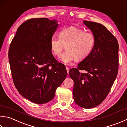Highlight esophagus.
<instances>
[{
  "instance_id": "esophagus-1",
  "label": "esophagus",
  "mask_w": 127,
  "mask_h": 127,
  "mask_svg": "<svg viewBox=\"0 0 127 127\" xmlns=\"http://www.w3.org/2000/svg\"><path fill=\"white\" fill-rule=\"evenodd\" d=\"M66 70H67V72H68V73L69 74V68H68V67H67V66H66Z\"/></svg>"
}]
</instances>
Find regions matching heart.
Wrapping results in <instances>:
<instances>
[{
  "mask_svg": "<svg viewBox=\"0 0 127 127\" xmlns=\"http://www.w3.org/2000/svg\"><path fill=\"white\" fill-rule=\"evenodd\" d=\"M95 44L93 33L75 26L62 29L59 36L52 37L50 40L51 49L56 56H59L65 46L66 51L59 58L66 64L75 59L81 61L86 58L93 51Z\"/></svg>",
  "mask_w": 127,
  "mask_h": 127,
  "instance_id": "1",
  "label": "heart"
}]
</instances>
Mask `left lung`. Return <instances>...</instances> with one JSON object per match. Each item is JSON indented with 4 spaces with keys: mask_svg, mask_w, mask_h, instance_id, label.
<instances>
[{
    "mask_svg": "<svg viewBox=\"0 0 127 127\" xmlns=\"http://www.w3.org/2000/svg\"><path fill=\"white\" fill-rule=\"evenodd\" d=\"M95 38L91 54L79 63L78 68L69 70L74 81L73 97L77 105L84 108H94L105 100L117 75L118 41L103 25L84 20ZM87 71L83 73L80 70Z\"/></svg>",
    "mask_w": 127,
    "mask_h": 127,
    "instance_id": "obj_1",
    "label": "left lung"
}]
</instances>
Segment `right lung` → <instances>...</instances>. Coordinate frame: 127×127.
I'll use <instances>...</instances> for the list:
<instances>
[{
    "mask_svg": "<svg viewBox=\"0 0 127 127\" xmlns=\"http://www.w3.org/2000/svg\"><path fill=\"white\" fill-rule=\"evenodd\" d=\"M58 24L48 18L27 20L17 30L9 50L12 79L21 96L32 102L51 101L67 76L52 53L50 40Z\"/></svg>",
    "mask_w": 127,
    "mask_h": 127,
    "instance_id": "1",
    "label": "right lung"
}]
</instances>
